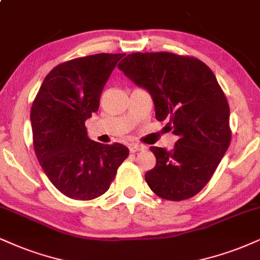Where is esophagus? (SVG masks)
<instances>
[{
    "mask_svg": "<svg viewBox=\"0 0 260 260\" xmlns=\"http://www.w3.org/2000/svg\"><path fill=\"white\" fill-rule=\"evenodd\" d=\"M146 147L142 145H130L129 146V150L131 153H136V152H141V150L145 149Z\"/></svg>",
    "mask_w": 260,
    "mask_h": 260,
    "instance_id": "esophagus-1",
    "label": "esophagus"
}]
</instances>
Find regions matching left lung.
I'll use <instances>...</instances> for the list:
<instances>
[{
	"instance_id": "8db88e82",
	"label": "left lung",
	"mask_w": 260,
	"mask_h": 260,
	"mask_svg": "<svg viewBox=\"0 0 260 260\" xmlns=\"http://www.w3.org/2000/svg\"><path fill=\"white\" fill-rule=\"evenodd\" d=\"M154 102L155 118L178 136L171 150L150 147L147 184L158 197L181 201L210 181L230 145V110L216 76L203 61L172 53H133L118 65Z\"/></svg>"
}]
</instances>
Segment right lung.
Listing matches in <instances>:
<instances>
[{
  "mask_svg": "<svg viewBox=\"0 0 260 260\" xmlns=\"http://www.w3.org/2000/svg\"><path fill=\"white\" fill-rule=\"evenodd\" d=\"M125 54H95L48 73L31 107L35 153L57 190L92 200L108 190L129 149L88 137L85 120L98 112L106 82Z\"/></svg>",
  "mask_w": 260,
  "mask_h": 260,
  "instance_id": "obj_1",
  "label": "right lung"
}]
</instances>
